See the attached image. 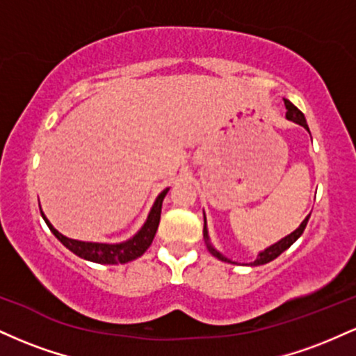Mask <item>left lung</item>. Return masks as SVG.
I'll list each match as a JSON object with an SVG mask.
<instances>
[{
    "instance_id": "left-lung-1",
    "label": "left lung",
    "mask_w": 356,
    "mask_h": 356,
    "mask_svg": "<svg viewBox=\"0 0 356 356\" xmlns=\"http://www.w3.org/2000/svg\"><path fill=\"white\" fill-rule=\"evenodd\" d=\"M284 105H286V118H288V120L296 122V124L303 125L305 129H308V124H306V118H305V115H303V112H301V110L298 108V107H295V105H293L289 100H284ZM309 216H312V214H309ZM309 216L303 220V222H301V226L298 227V229H296L295 232H291V234H289V236H286V238L281 239L280 243H276V244H273V246H269V248L266 249V251L259 252V256H257V259L254 261V263H251L252 266H259V264H266V263H269V261L276 259V257L280 256L281 252L286 251V249L291 246V244L295 243V241H296L298 238H300L301 234H303L306 224H308ZM204 238H206V241L209 239V238H207V231H206V220H204ZM207 248H209V251H211L212 254H214L216 257H219V259L227 261V263H231V261L227 259V257H224L222 254H220V252H218L214 248L211 246L209 241H207Z\"/></svg>"
}]
</instances>
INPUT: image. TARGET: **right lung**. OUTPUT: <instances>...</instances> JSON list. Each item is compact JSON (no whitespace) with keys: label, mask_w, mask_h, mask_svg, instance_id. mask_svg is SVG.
I'll return each mask as SVG.
<instances>
[{"label":"right lung","mask_w":356,"mask_h":356,"mask_svg":"<svg viewBox=\"0 0 356 356\" xmlns=\"http://www.w3.org/2000/svg\"><path fill=\"white\" fill-rule=\"evenodd\" d=\"M167 191L169 189L161 192V195L157 197V201H155L152 211H150L149 218H147V222L144 224V227H142V229L138 231L132 239L125 241V243L122 244L83 243V241L70 239L67 238V236L60 234V232L56 231L50 222H48V219L44 218L43 212L42 216L44 222L48 224L50 231L56 236V238H58L60 243L63 244L65 248L70 249L72 252H75L76 256L83 257V259L93 261V263H100V264H122V263H127V261H132L136 259V257L142 256L147 251V248L152 244L155 232H157L159 222H161L162 201H164Z\"/></svg>","instance_id":"right-lung-1"}]
</instances>
